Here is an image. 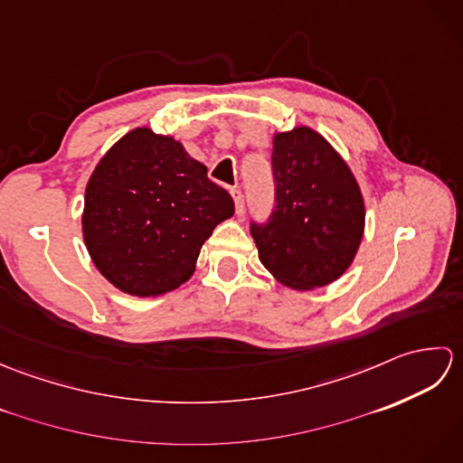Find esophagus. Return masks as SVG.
I'll return each mask as SVG.
<instances>
[{"mask_svg": "<svg viewBox=\"0 0 463 463\" xmlns=\"http://www.w3.org/2000/svg\"><path fill=\"white\" fill-rule=\"evenodd\" d=\"M231 194L234 199V209H237V214L242 216L244 214V196H242V193L239 189H232Z\"/></svg>", "mask_w": 463, "mask_h": 463, "instance_id": "obj_1", "label": "esophagus"}]
</instances>
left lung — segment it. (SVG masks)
Listing matches in <instances>:
<instances>
[{"label":"left lung","instance_id":"obj_1","mask_svg":"<svg viewBox=\"0 0 463 463\" xmlns=\"http://www.w3.org/2000/svg\"><path fill=\"white\" fill-rule=\"evenodd\" d=\"M274 211L250 222L259 259L284 287L312 290L340 279L364 234V199L346 161L310 127L272 139Z\"/></svg>","mask_w":463,"mask_h":463}]
</instances>
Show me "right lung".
<instances>
[{
    "label": "right lung",
    "instance_id": "obj_1",
    "mask_svg": "<svg viewBox=\"0 0 463 463\" xmlns=\"http://www.w3.org/2000/svg\"><path fill=\"white\" fill-rule=\"evenodd\" d=\"M232 214V196L179 141L137 127L87 183L83 241L113 287L159 297L193 277L204 241Z\"/></svg>",
    "mask_w": 463,
    "mask_h": 463
}]
</instances>
